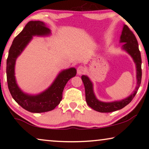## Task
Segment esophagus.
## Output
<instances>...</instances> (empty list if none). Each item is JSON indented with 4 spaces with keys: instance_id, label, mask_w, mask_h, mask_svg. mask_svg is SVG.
<instances>
[{
    "instance_id": "1",
    "label": "esophagus",
    "mask_w": 149,
    "mask_h": 149,
    "mask_svg": "<svg viewBox=\"0 0 149 149\" xmlns=\"http://www.w3.org/2000/svg\"><path fill=\"white\" fill-rule=\"evenodd\" d=\"M77 74L79 75H81L83 74V72H85V69L83 66H79L78 68H77Z\"/></svg>"
}]
</instances>
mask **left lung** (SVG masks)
Listing matches in <instances>:
<instances>
[{
	"instance_id": "obj_1",
	"label": "left lung",
	"mask_w": 149,
	"mask_h": 149,
	"mask_svg": "<svg viewBox=\"0 0 149 149\" xmlns=\"http://www.w3.org/2000/svg\"><path fill=\"white\" fill-rule=\"evenodd\" d=\"M119 42H123V45L121 47L122 49L125 51L132 57L135 63L137 85H136L134 92L126 98H124L121 100L105 102H102L97 99L94 91H93V85L91 81L86 75H82L81 79H82L85 86L86 102L89 107H91L95 111L100 112V113H111V112L116 111L123 109V107L127 106L136 95L140 87V83H141L142 60L140 52L138 49V43L135 35L130 30L127 26L123 25Z\"/></svg>"
}]
</instances>
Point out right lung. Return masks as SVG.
<instances>
[{
    "label": "right lung",
    "mask_w": 149,
    "mask_h": 149,
    "mask_svg": "<svg viewBox=\"0 0 149 149\" xmlns=\"http://www.w3.org/2000/svg\"><path fill=\"white\" fill-rule=\"evenodd\" d=\"M50 34L51 30L44 22L30 21L14 38L9 51L7 60V79L9 91L18 104L31 113H45L54 110L62 100V92L67 82L77 74L74 68L62 70L46 90L36 95L24 92L18 86L15 76V66L18 56L31 41L33 36H47Z\"/></svg>",
    "instance_id": "right-lung-1"
}]
</instances>
